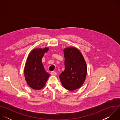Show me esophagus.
I'll list each match as a JSON object with an SVG mask.
<instances>
[{
	"mask_svg": "<svg viewBox=\"0 0 120 120\" xmlns=\"http://www.w3.org/2000/svg\"><path fill=\"white\" fill-rule=\"evenodd\" d=\"M51 74L52 75H56L57 74V73L55 72V71H52L51 72Z\"/></svg>",
	"mask_w": 120,
	"mask_h": 120,
	"instance_id": "34e87169",
	"label": "esophagus"
}]
</instances>
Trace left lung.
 <instances>
[{"mask_svg": "<svg viewBox=\"0 0 120 120\" xmlns=\"http://www.w3.org/2000/svg\"><path fill=\"white\" fill-rule=\"evenodd\" d=\"M64 55L65 68L59 78L64 88L72 91L83 84L87 73L86 64L82 54L76 48L64 49Z\"/></svg>", "mask_w": 120, "mask_h": 120, "instance_id": "obj_1", "label": "left lung"}]
</instances>
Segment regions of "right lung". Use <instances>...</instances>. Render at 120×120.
Listing matches in <instances>:
<instances>
[{"label": "right lung", "instance_id": "1", "mask_svg": "<svg viewBox=\"0 0 120 120\" xmlns=\"http://www.w3.org/2000/svg\"><path fill=\"white\" fill-rule=\"evenodd\" d=\"M49 48L36 49L30 53L24 68L25 78L34 90H40L45 85L49 76L44 69L42 58Z\"/></svg>", "mask_w": 120, "mask_h": 120}]
</instances>
